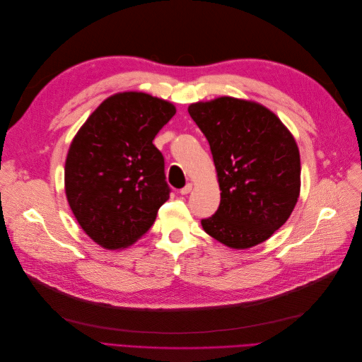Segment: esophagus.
<instances>
[{
    "label": "esophagus",
    "instance_id": "obj_1",
    "mask_svg": "<svg viewBox=\"0 0 362 362\" xmlns=\"http://www.w3.org/2000/svg\"><path fill=\"white\" fill-rule=\"evenodd\" d=\"M192 190H193V184L188 182L185 187H182V188H181L180 193H181V194H188V193H190Z\"/></svg>",
    "mask_w": 362,
    "mask_h": 362
}]
</instances>
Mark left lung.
I'll return each mask as SVG.
<instances>
[{"mask_svg":"<svg viewBox=\"0 0 362 362\" xmlns=\"http://www.w3.org/2000/svg\"><path fill=\"white\" fill-rule=\"evenodd\" d=\"M212 151L221 188L218 211L203 230L231 249H249L277 231L300 192L293 135L267 107L219 97L188 107Z\"/></svg>","mask_w":362,"mask_h":362,"instance_id":"1","label":"left lung"}]
</instances>
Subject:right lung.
<instances>
[{
  "instance_id": "1",
  "label": "right lung",
  "mask_w": 362,
  "mask_h": 362,
  "mask_svg": "<svg viewBox=\"0 0 362 362\" xmlns=\"http://www.w3.org/2000/svg\"><path fill=\"white\" fill-rule=\"evenodd\" d=\"M175 112L158 97L119 93L75 135L64 166L66 197L82 230L101 247L131 246L169 199L165 159L153 140Z\"/></svg>"
}]
</instances>
